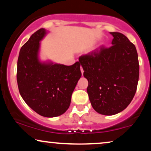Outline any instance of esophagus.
I'll list each match as a JSON object with an SVG mask.
<instances>
[{
    "label": "esophagus",
    "instance_id": "esophagus-1",
    "mask_svg": "<svg viewBox=\"0 0 151 151\" xmlns=\"http://www.w3.org/2000/svg\"><path fill=\"white\" fill-rule=\"evenodd\" d=\"M81 74H83V73H84V70H83L82 67H81Z\"/></svg>",
    "mask_w": 151,
    "mask_h": 151
}]
</instances>
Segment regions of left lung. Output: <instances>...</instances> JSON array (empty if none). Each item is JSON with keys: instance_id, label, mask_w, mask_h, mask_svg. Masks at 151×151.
I'll return each mask as SVG.
<instances>
[{"instance_id": "left-lung-1", "label": "left lung", "mask_w": 151, "mask_h": 151, "mask_svg": "<svg viewBox=\"0 0 151 151\" xmlns=\"http://www.w3.org/2000/svg\"><path fill=\"white\" fill-rule=\"evenodd\" d=\"M114 38L109 48L79 58L88 80L87 93L93 109L111 116L124 110L136 93L139 63L136 47L120 32H110Z\"/></svg>"}]
</instances>
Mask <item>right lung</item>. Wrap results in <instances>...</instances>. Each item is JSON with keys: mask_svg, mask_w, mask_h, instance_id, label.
Returning a JSON list of instances; mask_svg holds the SVG:
<instances>
[{"mask_svg": "<svg viewBox=\"0 0 151 151\" xmlns=\"http://www.w3.org/2000/svg\"><path fill=\"white\" fill-rule=\"evenodd\" d=\"M47 33L45 29H40L22 45L18 60L17 81L25 103L40 115L51 118L62 115L70 107L81 72L79 62L66 66L40 61V42Z\"/></svg>", "mask_w": 151, "mask_h": 151, "instance_id": "add662e5", "label": "right lung"}]
</instances>
